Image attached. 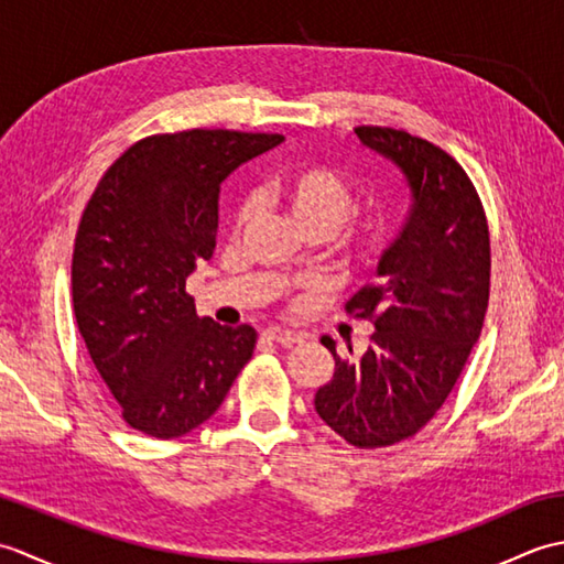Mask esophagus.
Segmentation results:
<instances>
[{"label":"esophagus","instance_id":"esophagus-1","mask_svg":"<svg viewBox=\"0 0 564 564\" xmlns=\"http://www.w3.org/2000/svg\"><path fill=\"white\" fill-rule=\"evenodd\" d=\"M263 337H267L269 341H275V344H281V346H295V344H301V334H295V332H289V329H281V327H271V329H267L263 332Z\"/></svg>","mask_w":564,"mask_h":564}]
</instances>
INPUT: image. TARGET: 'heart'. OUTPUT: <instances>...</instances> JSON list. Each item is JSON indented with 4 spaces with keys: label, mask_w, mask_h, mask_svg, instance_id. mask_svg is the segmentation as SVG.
I'll use <instances>...</instances> for the list:
<instances>
[{
    "label": "heart",
    "mask_w": 564,
    "mask_h": 564,
    "mask_svg": "<svg viewBox=\"0 0 564 564\" xmlns=\"http://www.w3.org/2000/svg\"><path fill=\"white\" fill-rule=\"evenodd\" d=\"M275 194L285 203L291 218L303 232L325 230L329 237L349 220L356 208V191L346 178L322 164L297 166L275 178ZM251 218V200H245L235 215V227L239 230ZM390 220L382 213H370L358 220L351 242L361 257H376L388 245Z\"/></svg>",
    "instance_id": "b5f03b06"
}]
</instances>
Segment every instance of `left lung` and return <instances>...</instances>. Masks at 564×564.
<instances>
[{
    "mask_svg": "<svg viewBox=\"0 0 564 564\" xmlns=\"http://www.w3.org/2000/svg\"><path fill=\"white\" fill-rule=\"evenodd\" d=\"M366 148L402 170L412 210L380 257L382 283L366 285L346 313L373 322L364 356H334V376L315 410L356 448H386L414 436L446 402L480 339L489 303V230L482 200L463 166L406 130L358 126Z\"/></svg>",
    "mask_w": 564,
    "mask_h": 564,
    "instance_id": "left-lung-1",
    "label": "left lung"
}]
</instances>
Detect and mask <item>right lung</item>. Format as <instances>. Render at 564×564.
<instances>
[{
  "mask_svg": "<svg viewBox=\"0 0 564 564\" xmlns=\"http://www.w3.org/2000/svg\"><path fill=\"white\" fill-rule=\"evenodd\" d=\"M279 133L182 130L118 158L82 213L72 305L128 426L176 438L223 404L257 332L198 317L186 279L213 257L220 184L281 145Z\"/></svg>",
  "mask_w": 564,
  "mask_h": 564,
  "instance_id": "add662e5",
  "label": "right lung"
}]
</instances>
